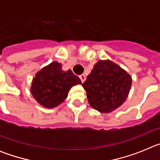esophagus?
<instances>
[{
	"mask_svg": "<svg viewBox=\"0 0 160 160\" xmlns=\"http://www.w3.org/2000/svg\"><path fill=\"white\" fill-rule=\"evenodd\" d=\"M79 78H80V79H81L82 82H84L85 80H86V75H85L84 73H82V74H81V75L79 76Z\"/></svg>",
	"mask_w": 160,
	"mask_h": 160,
	"instance_id": "obj_1",
	"label": "esophagus"
}]
</instances>
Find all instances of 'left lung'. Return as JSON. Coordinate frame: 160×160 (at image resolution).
Masks as SVG:
<instances>
[{"mask_svg": "<svg viewBox=\"0 0 160 160\" xmlns=\"http://www.w3.org/2000/svg\"><path fill=\"white\" fill-rule=\"evenodd\" d=\"M131 86V76L109 60L98 62L82 84L90 105L102 113L111 112L122 105Z\"/></svg>", "mask_w": 160, "mask_h": 160, "instance_id": "left-lung-1", "label": "left lung"}]
</instances>
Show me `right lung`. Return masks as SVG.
I'll list each match as a JSON object with an SVG mask.
<instances>
[{
	"mask_svg": "<svg viewBox=\"0 0 160 160\" xmlns=\"http://www.w3.org/2000/svg\"><path fill=\"white\" fill-rule=\"evenodd\" d=\"M81 83L80 78L71 70L63 71L62 64L54 62L37 73L31 92L41 105L53 108L66 99L73 86Z\"/></svg>",
	"mask_w": 160,
	"mask_h": 160,
	"instance_id": "obj_1",
	"label": "right lung"
}]
</instances>
